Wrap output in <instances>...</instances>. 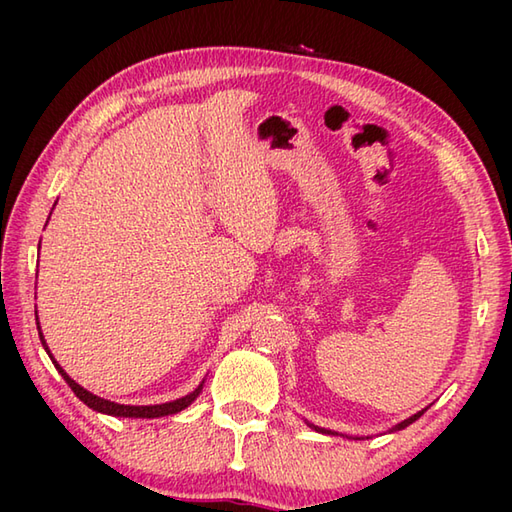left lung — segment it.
Instances as JSON below:
<instances>
[{
    "label": "left lung",
    "mask_w": 512,
    "mask_h": 512,
    "mask_svg": "<svg viewBox=\"0 0 512 512\" xmlns=\"http://www.w3.org/2000/svg\"><path fill=\"white\" fill-rule=\"evenodd\" d=\"M427 411V409H422V411H418V413H413V416H409L407 420H402V422H398V424H394V427L389 429V433H394V431H402L405 427H409L411 422H416L422 413ZM306 424L310 429H314V431H319V433H325V436H345V433H339V431H332V429H323V427H317V424H312V422H308L306 420ZM345 438H352V440H365V438H369V436H345Z\"/></svg>",
    "instance_id": "1"
}]
</instances>
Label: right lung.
<instances>
[{"label": "right lung", "instance_id": "right-lung-1", "mask_svg": "<svg viewBox=\"0 0 512 512\" xmlns=\"http://www.w3.org/2000/svg\"><path fill=\"white\" fill-rule=\"evenodd\" d=\"M35 317H37V310H35ZM37 319H39V317H37ZM37 330H39V339H41L43 350L48 352L50 361L54 363V367H57V372L63 376L65 383H68V385L72 387L76 398L83 400L85 405H88L90 409L99 411V413H105V416H116V418H162V416H171V413H178V411H182V409H187V407L191 405V402L202 394L204 380H202V383H200L198 387H195V389L191 391V394L182 396V398H176V400H171V402H162V405H121V402L105 400V398H101V396L92 394V391L83 389L79 383H76V380H72L68 374H65V369H63L57 361H54L50 347H48L46 339H43V332H41L39 321H37Z\"/></svg>", "mask_w": 512, "mask_h": 512}]
</instances>
